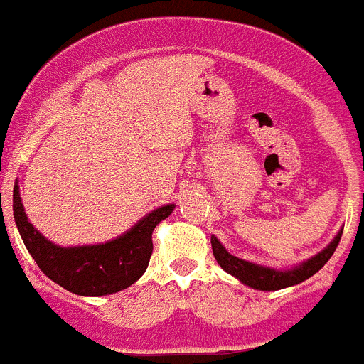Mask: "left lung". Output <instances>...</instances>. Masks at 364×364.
Segmentation results:
<instances>
[{
	"instance_id": "obj_1",
	"label": "left lung",
	"mask_w": 364,
	"mask_h": 364,
	"mask_svg": "<svg viewBox=\"0 0 364 364\" xmlns=\"http://www.w3.org/2000/svg\"><path fill=\"white\" fill-rule=\"evenodd\" d=\"M341 235H343V231L337 233L336 239L330 242V246L324 247L323 252L317 253V255L311 257V259H308L306 262H302L297 268L286 269V272L264 268V266L253 264V262H247V260H242L239 259V257L231 255V253L226 252V247L222 246V244L218 242L217 237H213V235H211V247H213V255L222 269H226L228 273H231L233 277H237L240 282L250 286V288L272 291L299 284V282L306 281L311 275H315V273L319 272V269L326 264L328 260H330V257L333 255L337 244H339L341 240Z\"/></svg>"
}]
</instances>
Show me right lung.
<instances>
[{
	"label": "right lung",
	"mask_w": 364,
	"mask_h": 364,
	"mask_svg": "<svg viewBox=\"0 0 364 364\" xmlns=\"http://www.w3.org/2000/svg\"><path fill=\"white\" fill-rule=\"evenodd\" d=\"M12 210L19 235L38 268L50 281L73 294L100 297L125 290L142 277L153 253V230L160 220L173 213L175 204L151 211L118 239L76 247L56 246L34 230L25 215L18 184L12 195Z\"/></svg>",
	"instance_id": "obj_1"
}]
</instances>
